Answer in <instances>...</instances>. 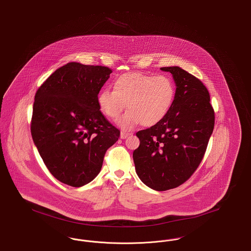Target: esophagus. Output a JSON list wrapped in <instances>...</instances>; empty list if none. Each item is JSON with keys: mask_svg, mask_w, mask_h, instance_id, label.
I'll return each instance as SVG.
<instances>
[{"mask_svg": "<svg viewBox=\"0 0 251 251\" xmlns=\"http://www.w3.org/2000/svg\"><path fill=\"white\" fill-rule=\"evenodd\" d=\"M130 134V133H129V132H126V131H121V139H125V138H127V137H128Z\"/></svg>", "mask_w": 251, "mask_h": 251, "instance_id": "34e87169", "label": "esophagus"}]
</instances>
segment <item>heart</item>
Returning a JSON list of instances; mask_svg holds the SVG:
<instances>
[{
    "label": "heart",
    "mask_w": 251,
    "mask_h": 251,
    "mask_svg": "<svg viewBox=\"0 0 251 251\" xmlns=\"http://www.w3.org/2000/svg\"><path fill=\"white\" fill-rule=\"evenodd\" d=\"M108 88L98 94L100 112L116 120L127 111L119 125L123 130H131L139 124L153 126L161 122L170 110L175 97V86L165 75H152L142 73H129L119 76Z\"/></svg>",
    "instance_id": "b5f03b06"
}]
</instances>
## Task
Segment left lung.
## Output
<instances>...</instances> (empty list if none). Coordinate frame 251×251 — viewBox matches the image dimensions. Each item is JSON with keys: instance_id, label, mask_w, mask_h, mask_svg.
<instances>
[{"instance_id": "obj_1", "label": "left lung", "mask_w": 251, "mask_h": 251, "mask_svg": "<svg viewBox=\"0 0 251 251\" xmlns=\"http://www.w3.org/2000/svg\"><path fill=\"white\" fill-rule=\"evenodd\" d=\"M176 82L166 117L136 132L140 146L132 158L142 182L155 191L175 189L198 168L214 130L215 112L202 82L178 66L162 67Z\"/></svg>"}]
</instances>
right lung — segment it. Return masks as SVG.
<instances>
[{"mask_svg":"<svg viewBox=\"0 0 251 251\" xmlns=\"http://www.w3.org/2000/svg\"><path fill=\"white\" fill-rule=\"evenodd\" d=\"M112 70L69 62L55 71L34 97L30 132L51 175L82 187L100 173L121 131L100 112L98 94Z\"/></svg>","mask_w":251,"mask_h":251,"instance_id":"right-lung-1","label":"right lung"}]
</instances>
